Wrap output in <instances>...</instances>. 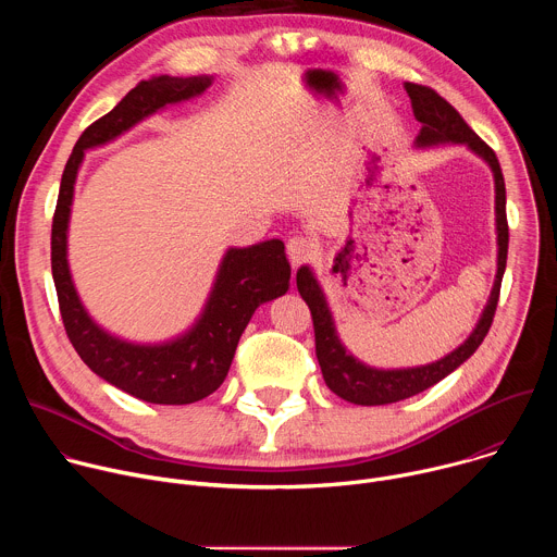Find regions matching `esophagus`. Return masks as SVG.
I'll list each match as a JSON object with an SVG mask.
<instances>
[{
  "instance_id": "1",
  "label": "esophagus",
  "mask_w": 557,
  "mask_h": 557,
  "mask_svg": "<svg viewBox=\"0 0 557 557\" xmlns=\"http://www.w3.org/2000/svg\"><path fill=\"white\" fill-rule=\"evenodd\" d=\"M286 253H288V260H290V264L295 269V267L308 262L317 253V245L310 240V237L297 235V237H290V240H288Z\"/></svg>"
}]
</instances>
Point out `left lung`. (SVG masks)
Wrapping results in <instances>:
<instances>
[{"label": "left lung", "instance_id": "obj_1", "mask_svg": "<svg viewBox=\"0 0 557 557\" xmlns=\"http://www.w3.org/2000/svg\"><path fill=\"white\" fill-rule=\"evenodd\" d=\"M417 121L421 123V132L414 138L417 149H430L438 145H465L471 153H475L481 161L487 163L494 176V191H496V245H498V260H496V280L490 293V299L475 322L469 337L447 352L445 357L412 368H372L359 361L339 339L335 317L331 312L329 299L320 280L314 277L308 264L297 269V290L301 299L308 304L314 326V352L320 361L322 374L326 385L342 396L344 401L355 406H387L410 399V396L432 387L447 374H451L460 363H465L475 348H479L490 333L494 322V312L498 306L500 282L507 267V247H509V226H507V194H505V178L498 158L494 149L483 143L465 121L462 116L434 90L417 84L404 86Z\"/></svg>", "mask_w": 557, "mask_h": 557}]
</instances>
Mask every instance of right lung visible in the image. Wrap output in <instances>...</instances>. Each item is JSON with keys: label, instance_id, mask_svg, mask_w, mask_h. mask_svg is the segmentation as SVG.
I'll return each instance as SVG.
<instances>
[{"label": "right lung", "instance_id": "add662e5", "mask_svg": "<svg viewBox=\"0 0 557 557\" xmlns=\"http://www.w3.org/2000/svg\"><path fill=\"white\" fill-rule=\"evenodd\" d=\"M211 84V74H161L129 90L112 112L92 123L76 140L61 176L52 218V280L74 350L110 385L158 406L196 404L222 385L256 308L284 295L290 286L284 243L273 237L251 247H228L200 314L185 333L156 344L129 342L97 324L74 286L67 262L74 185L88 149L116 140L168 106L205 95Z\"/></svg>", "mask_w": 557, "mask_h": 557}]
</instances>
